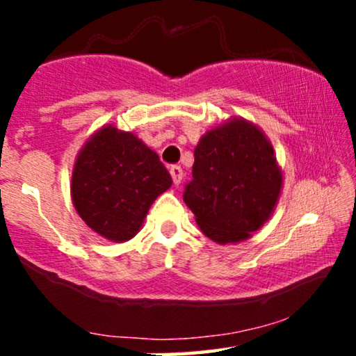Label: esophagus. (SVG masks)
<instances>
[{
	"label": "esophagus",
	"mask_w": 356,
	"mask_h": 356,
	"mask_svg": "<svg viewBox=\"0 0 356 356\" xmlns=\"http://www.w3.org/2000/svg\"><path fill=\"white\" fill-rule=\"evenodd\" d=\"M170 175H172V181L175 186H179V184L182 182V177H184V172L181 169V165H172L170 167Z\"/></svg>",
	"instance_id": "1"
}]
</instances>
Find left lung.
Here are the masks:
<instances>
[{"label": "left lung", "mask_w": 356, "mask_h": 356, "mask_svg": "<svg viewBox=\"0 0 356 356\" xmlns=\"http://www.w3.org/2000/svg\"><path fill=\"white\" fill-rule=\"evenodd\" d=\"M281 189L283 170L271 140L254 122L231 117L199 138L184 202L204 236L236 244L268 222Z\"/></svg>", "instance_id": "left-lung-1"}]
</instances>
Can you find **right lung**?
<instances>
[{
    "instance_id": "right-lung-1",
    "label": "right lung",
    "mask_w": 356,
    "mask_h": 356,
    "mask_svg": "<svg viewBox=\"0 0 356 356\" xmlns=\"http://www.w3.org/2000/svg\"><path fill=\"white\" fill-rule=\"evenodd\" d=\"M170 186L157 152L134 132L102 125L76 154L70 194L90 229L125 243L140 231L150 206Z\"/></svg>"
}]
</instances>
